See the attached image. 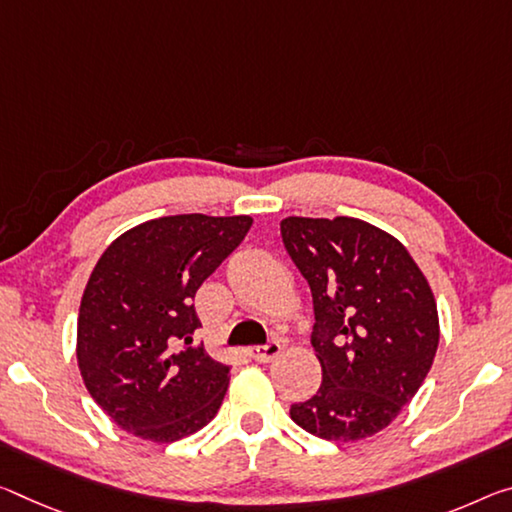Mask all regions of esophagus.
I'll use <instances>...</instances> for the list:
<instances>
[{"instance_id":"1","label":"esophagus","mask_w":512,"mask_h":512,"mask_svg":"<svg viewBox=\"0 0 512 512\" xmlns=\"http://www.w3.org/2000/svg\"><path fill=\"white\" fill-rule=\"evenodd\" d=\"M280 353H282V344L278 342V339H271V342L264 344V346H253L248 351L250 358L257 360V362H271V360L278 358Z\"/></svg>"}]
</instances>
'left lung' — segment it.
Segmentation results:
<instances>
[{"label": "left lung", "instance_id": "1", "mask_svg": "<svg viewBox=\"0 0 512 512\" xmlns=\"http://www.w3.org/2000/svg\"><path fill=\"white\" fill-rule=\"evenodd\" d=\"M282 241L312 291L319 392L291 405L300 428L353 442L383 431L431 371L440 321L399 239L360 218L289 216Z\"/></svg>", "mask_w": 512, "mask_h": 512}]
</instances>
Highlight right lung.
<instances>
[{"mask_svg":"<svg viewBox=\"0 0 512 512\" xmlns=\"http://www.w3.org/2000/svg\"><path fill=\"white\" fill-rule=\"evenodd\" d=\"M250 225V216L154 218L97 259L79 305L77 362L95 403L127 433L168 444L216 417L230 367L193 346V298Z\"/></svg>","mask_w":512,"mask_h":512,"instance_id":"right-lung-1","label":"right lung"}]
</instances>
